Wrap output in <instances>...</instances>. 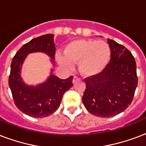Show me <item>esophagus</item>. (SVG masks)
Wrapping results in <instances>:
<instances>
[{"mask_svg": "<svg viewBox=\"0 0 146 146\" xmlns=\"http://www.w3.org/2000/svg\"><path fill=\"white\" fill-rule=\"evenodd\" d=\"M79 80H80V78L77 77V76H74V77H73V83L76 82H77V81H79Z\"/></svg>", "mask_w": 146, "mask_h": 146, "instance_id": "obj_1", "label": "esophagus"}]
</instances>
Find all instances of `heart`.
Segmentation results:
<instances>
[{"instance_id": "obj_1", "label": "heart", "mask_w": 146, "mask_h": 146, "mask_svg": "<svg viewBox=\"0 0 146 146\" xmlns=\"http://www.w3.org/2000/svg\"><path fill=\"white\" fill-rule=\"evenodd\" d=\"M64 56H57L62 66L70 69L72 64H79V70L85 76H93L104 70L111 59L108 43L94 39L75 40L66 44Z\"/></svg>"}]
</instances>
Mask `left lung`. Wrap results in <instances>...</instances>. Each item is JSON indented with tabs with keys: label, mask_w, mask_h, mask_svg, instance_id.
<instances>
[{
	"label": "left lung",
	"mask_w": 146,
	"mask_h": 146,
	"mask_svg": "<svg viewBox=\"0 0 146 146\" xmlns=\"http://www.w3.org/2000/svg\"><path fill=\"white\" fill-rule=\"evenodd\" d=\"M110 63L102 73L86 78L82 103L89 112L110 117L125 111L131 104L138 84L136 64L128 49L108 39Z\"/></svg>",
	"instance_id": "1"
}]
</instances>
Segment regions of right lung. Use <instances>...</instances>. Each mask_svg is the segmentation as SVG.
Returning a JSON list of instances; mask_svg holds the SVG:
<instances>
[{"label":"right lung","mask_w":146,"mask_h":146,"mask_svg":"<svg viewBox=\"0 0 146 146\" xmlns=\"http://www.w3.org/2000/svg\"><path fill=\"white\" fill-rule=\"evenodd\" d=\"M53 38L52 34H46L23 45L13 58L10 66L8 82L15 104L19 111L33 117H45L54 113L64 94L73 86L72 76L61 80L51 74L44 83L35 87L26 86L21 80L22 64L28 54L41 51L54 59L56 48ZM52 62L54 64L53 60Z\"/></svg>","instance_id":"right-lung-1"}]
</instances>
